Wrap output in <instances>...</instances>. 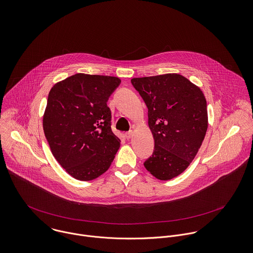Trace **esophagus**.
Instances as JSON below:
<instances>
[{"mask_svg":"<svg viewBox=\"0 0 253 253\" xmlns=\"http://www.w3.org/2000/svg\"><path fill=\"white\" fill-rule=\"evenodd\" d=\"M133 135H134V131H133V130H130L129 132H127V133L125 134V136H126L127 139H131V138L133 137Z\"/></svg>","mask_w":253,"mask_h":253,"instance_id":"34e87169","label":"esophagus"}]
</instances>
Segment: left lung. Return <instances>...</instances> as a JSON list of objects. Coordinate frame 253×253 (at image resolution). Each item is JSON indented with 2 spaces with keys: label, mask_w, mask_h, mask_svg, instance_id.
<instances>
[{
  "label": "left lung",
  "mask_w": 253,
  "mask_h": 253,
  "mask_svg": "<svg viewBox=\"0 0 253 253\" xmlns=\"http://www.w3.org/2000/svg\"><path fill=\"white\" fill-rule=\"evenodd\" d=\"M149 111L154 151L144 163L159 180L183 173L199 152L208 127L207 105L202 90L186 77L169 73L133 78Z\"/></svg>",
  "instance_id": "8db88e82"
}]
</instances>
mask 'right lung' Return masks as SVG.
Masks as SVG:
<instances>
[{
    "label": "right lung",
    "instance_id": "obj_1",
    "mask_svg": "<svg viewBox=\"0 0 253 253\" xmlns=\"http://www.w3.org/2000/svg\"><path fill=\"white\" fill-rule=\"evenodd\" d=\"M120 83L118 77L77 73L53 85L49 93L44 133L54 158L77 180L101 176L120 147L106 104Z\"/></svg>",
    "mask_w": 253,
    "mask_h": 253
}]
</instances>
